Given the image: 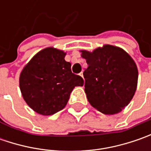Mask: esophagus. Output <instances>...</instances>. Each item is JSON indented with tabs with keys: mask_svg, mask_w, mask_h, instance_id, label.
<instances>
[{
	"mask_svg": "<svg viewBox=\"0 0 151 151\" xmlns=\"http://www.w3.org/2000/svg\"><path fill=\"white\" fill-rule=\"evenodd\" d=\"M79 76H81V77L83 78V73H82V72L80 73V74H79Z\"/></svg>",
	"mask_w": 151,
	"mask_h": 151,
	"instance_id": "obj_1",
	"label": "esophagus"
}]
</instances>
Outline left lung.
<instances>
[{
	"label": "left lung",
	"mask_w": 151,
	"mask_h": 151,
	"mask_svg": "<svg viewBox=\"0 0 151 151\" xmlns=\"http://www.w3.org/2000/svg\"><path fill=\"white\" fill-rule=\"evenodd\" d=\"M88 67L83 72L90 104L104 114H115L132 100L138 83L136 64L121 48L106 44L92 52L81 50Z\"/></svg>",
	"instance_id": "obj_1"
}]
</instances>
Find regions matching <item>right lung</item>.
Returning a JSON list of instances; mask_svg holds the SVG:
<instances>
[{"label": "right lung", "mask_w": 151, "mask_h": 151, "mask_svg": "<svg viewBox=\"0 0 151 151\" xmlns=\"http://www.w3.org/2000/svg\"><path fill=\"white\" fill-rule=\"evenodd\" d=\"M66 53L46 48L34 55L22 70L19 86L27 104L36 113L52 115L66 106L75 86L84 81L71 72V65L65 60Z\"/></svg>", "instance_id": "add662e5"}]
</instances>
